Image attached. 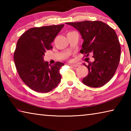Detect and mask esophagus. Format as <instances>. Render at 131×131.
Masks as SVG:
<instances>
[{"instance_id":"obj_1","label":"esophagus","mask_w":131,"mask_h":131,"mask_svg":"<svg viewBox=\"0 0 131 131\" xmlns=\"http://www.w3.org/2000/svg\"><path fill=\"white\" fill-rule=\"evenodd\" d=\"M70 66H72V67H77L79 66L78 64H70Z\"/></svg>"}]
</instances>
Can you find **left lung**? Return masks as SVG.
Returning a JSON list of instances; mask_svg holds the SVG:
<instances>
[{"label": "left lung", "mask_w": 131, "mask_h": 131, "mask_svg": "<svg viewBox=\"0 0 131 131\" xmlns=\"http://www.w3.org/2000/svg\"><path fill=\"white\" fill-rule=\"evenodd\" d=\"M78 30L84 40L81 54H93L95 61L88 62V74L83 83L91 87H102L115 74L120 61L121 46L116 32L99 21L66 23Z\"/></svg>", "instance_id": "obj_1"}]
</instances>
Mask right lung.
Wrapping results in <instances>:
<instances>
[{"mask_svg": "<svg viewBox=\"0 0 131 131\" xmlns=\"http://www.w3.org/2000/svg\"><path fill=\"white\" fill-rule=\"evenodd\" d=\"M64 26L35 27L26 30L17 41L14 61L19 77L28 87L37 92H50L61 81L63 63L50 65L43 61L44 53L52 48L51 44Z\"/></svg>", "mask_w": 131, "mask_h": 131, "instance_id": "right-lung-1", "label": "right lung"}]
</instances>
